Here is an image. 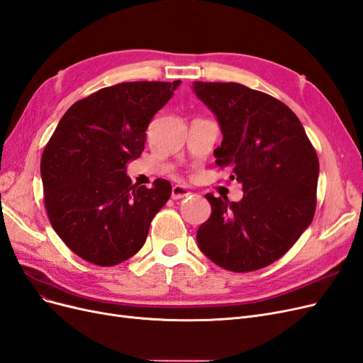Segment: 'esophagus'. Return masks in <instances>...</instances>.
<instances>
[{"label":"esophagus","instance_id":"esophagus-1","mask_svg":"<svg viewBox=\"0 0 363 363\" xmlns=\"http://www.w3.org/2000/svg\"><path fill=\"white\" fill-rule=\"evenodd\" d=\"M189 194H191V192L187 191L184 186H180V184L172 186V189H171V198H172V199H182V198L187 196Z\"/></svg>","mask_w":363,"mask_h":363}]
</instances>
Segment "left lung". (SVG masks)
<instances>
[{"mask_svg": "<svg viewBox=\"0 0 363 363\" xmlns=\"http://www.w3.org/2000/svg\"><path fill=\"white\" fill-rule=\"evenodd\" d=\"M223 140L216 165L243 186L239 203L207 194L210 218L198 228L203 254L230 272L272 264L314 219L318 157L301 120L266 93L237 82H194Z\"/></svg>", "mask_w": 363, "mask_h": 363, "instance_id": "1", "label": "left lung"}]
</instances>
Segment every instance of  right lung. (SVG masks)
Returning a JSON list of instances; mask_svg holds the SVG:
<instances>
[{
  "label": "right lung",
  "mask_w": 363,
  "mask_h": 363,
  "mask_svg": "<svg viewBox=\"0 0 363 363\" xmlns=\"http://www.w3.org/2000/svg\"><path fill=\"white\" fill-rule=\"evenodd\" d=\"M180 81L121 82L74 102L46 144L40 174L52 228L72 252L96 266L120 264L145 243L171 183L132 184L145 130Z\"/></svg>",
  "instance_id": "obj_1"
}]
</instances>
